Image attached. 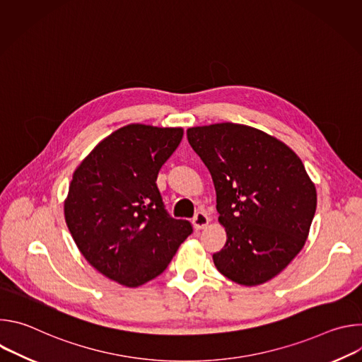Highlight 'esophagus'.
<instances>
[{
    "label": "esophagus",
    "mask_w": 362,
    "mask_h": 362,
    "mask_svg": "<svg viewBox=\"0 0 362 362\" xmlns=\"http://www.w3.org/2000/svg\"><path fill=\"white\" fill-rule=\"evenodd\" d=\"M209 222H211L209 216L206 215L203 211H199V212L193 216V219H192V223H193V226H194V229H196V230L204 229L206 226L209 225Z\"/></svg>",
    "instance_id": "obj_1"
}]
</instances>
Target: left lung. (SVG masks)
<instances>
[{
  "mask_svg": "<svg viewBox=\"0 0 362 362\" xmlns=\"http://www.w3.org/2000/svg\"><path fill=\"white\" fill-rule=\"evenodd\" d=\"M187 140L211 172L228 235L215 267L245 286L272 279L303 247L315 215L303 163L285 143L243 124L192 127Z\"/></svg>",
  "mask_w": 362,
  "mask_h": 362,
  "instance_id": "1",
  "label": "left lung"
}]
</instances>
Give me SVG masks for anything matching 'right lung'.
Segmentation results:
<instances>
[{"label": "right lung", "mask_w": 362, "mask_h": 362, "mask_svg": "<svg viewBox=\"0 0 362 362\" xmlns=\"http://www.w3.org/2000/svg\"><path fill=\"white\" fill-rule=\"evenodd\" d=\"M182 137V129L129 124L100 141L73 175L69 230L87 262L120 285L159 276L193 232L168 214L156 185Z\"/></svg>", "instance_id": "obj_1"}]
</instances>
